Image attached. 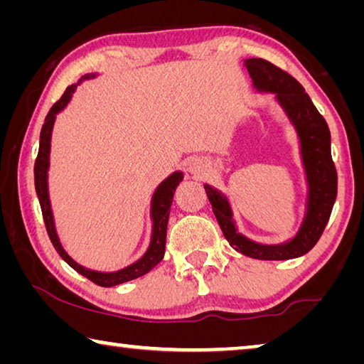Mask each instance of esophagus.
I'll return each instance as SVG.
<instances>
[{
  "label": "esophagus",
  "mask_w": 364,
  "mask_h": 364,
  "mask_svg": "<svg viewBox=\"0 0 364 364\" xmlns=\"http://www.w3.org/2000/svg\"><path fill=\"white\" fill-rule=\"evenodd\" d=\"M189 171L196 176H200L202 171H204V164H202L200 160H193V162L189 164Z\"/></svg>",
  "instance_id": "esophagus-1"
}]
</instances>
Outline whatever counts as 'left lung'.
I'll use <instances>...</instances> for the list:
<instances>
[{"label":"left lung","mask_w":364,"mask_h":364,"mask_svg":"<svg viewBox=\"0 0 364 364\" xmlns=\"http://www.w3.org/2000/svg\"><path fill=\"white\" fill-rule=\"evenodd\" d=\"M245 67L258 90L276 93L278 101L291 117L301 141V157L310 184L308 212L300 231L284 245H262L241 236L232 221L230 204L218 191L205 184V193L212 204L223 236L232 249L257 260H289L310 252L319 241L328 225L337 197V171L331 156V133L324 117L318 112L305 88L291 73L264 59H247Z\"/></svg>","instance_id":"1"}]
</instances>
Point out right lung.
<instances>
[{
    "instance_id": "1",
    "label": "right lung",
    "mask_w": 364,
    "mask_h": 364,
    "mask_svg": "<svg viewBox=\"0 0 364 364\" xmlns=\"http://www.w3.org/2000/svg\"><path fill=\"white\" fill-rule=\"evenodd\" d=\"M75 88L77 85H72L64 91V95L60 96V100L58 102H54V106L46 115L45 123H43V128L40 133V149H38V156H36V160H35V189L41 205V213H43V220H45L48 236L51 239L54 249L58 250V254L63 257L73 269L78 271L80 274H83L85 278L93 281L95 284L102 286V287H112L117 284H122V282L141 278V276L149 273V271L164 258L165 241H167V223H168L170 207H171V202H173L175 189L183 180V173L176 171V173L168 176L167 180L157 188L156 194L152 197V210H151L152 221H154L152 239H151L149 249H147V252L141 260L120 271H115V273H101V271L88 269L82 267V264H78L77 262H73L72 258L65 254V250L63 249V245H60L58 239L56 228H54L51 204H49L46 178H48V167H49V146H51V132H53L54 119H56V114L59 110H63L67 106V102H69Z\"/></svg>"
}]
</instances>
